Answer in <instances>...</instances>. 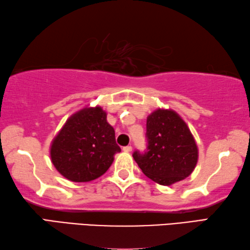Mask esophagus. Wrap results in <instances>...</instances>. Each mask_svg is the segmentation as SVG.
<instances>
[{
    "instance_id": "esophagus-1",
    "label": "esophagus",
    "mask_w": 250,
    "mask_h": 250,
    "mask_svg": "<svg viewBox=\"0 0 250 250\" xmlns=\"http://www.w3.org/2000/svg\"><path fill=\"white\" fill-rule=\"evenodd\" d=\"M122 149H124V151H125V153H130V151L132 150V146H130V145L125 146V147Z\"/></svg>"
}]
</instances>
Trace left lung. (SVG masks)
<instances>
[{"mask_svg": "<svg viewBox=\"0 0 250 250\" xmlns=\"http://www.w3.org/2000/svg\"><path fill=\"white\" fill-rule=\"evenodd\" d=\"M147 148L135 150L133 158L142 172L154 182L169 187L193 172L198 148L185 121L172 109L158 108L146 121Z\"/></svg>", "mask_w": 250, "mask_h": 250, "instance_id": "8db88e82", "label": "left lung"}]
</instances>
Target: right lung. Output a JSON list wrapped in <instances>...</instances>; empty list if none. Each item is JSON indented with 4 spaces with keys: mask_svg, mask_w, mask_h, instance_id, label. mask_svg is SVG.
Instances as JSON below:
<instances>
[{
    "mask_svg": "<svg viewBox=\"0 0 250 250\" xmlns=\"http://www.w3.org/2000/svg\"><path fill=\"white\" fill-rule=\"evenodd\" d=\"M102 107H86L73 114L54 138L51 159L62 177L90 182L104 174L121 149L115 130Z\"/></svg>",
    "mask_w": 250,
    "mask_h": 250,
    "instance_id": "1",
    "label": "right lung"
}]
</instances>
